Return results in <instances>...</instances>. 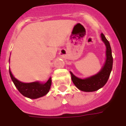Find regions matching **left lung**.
Wrapping results in <instances>:
<instances>
[{
  "label": "left lung",
  "instance_id": "obj_1",
  "mask_svg": "<svg viewBox=\"0 0 126 126\" xmlns=\"http://www.w3.org/2000/svg\"><path fill=\"white\" fill-rule=\"evenodd\" d=\"M101 38L107 47L106 55L107 59L105 65L102 69L97 74L85 79H80L75 76L74 74L70 72L71 79L75 86L79 90L84 92H93L100 89V88L105 86L108 80L111 69L113 67V57L111 53V48L109 42L107 40L105 36L103 33H101Z\"/></svg>",
  "mask_w": 126,
  "mask_h": 126
}]
</instances>
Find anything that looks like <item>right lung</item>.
<instances>
[{
	"label": "right lung",
	"mask_w": 126,
	"mask_h": 126,
	"mask_svg": "<svg viewBox=\"0 0 126 126\" xmlns=\"http://www.w3.org/2000/svg\"><path fill=\"white\" fill-rule=\"evenodd\" d=\"M10 76L14 83L15 87L17 88L19 93L24 96L30 98H38L46 95L48 93L51 86V78L44 84H41L38 82L32 83H23L15 78L10 71Z\"/></svg>",
	"instance_id": "obj_1"
}]
</instances>
